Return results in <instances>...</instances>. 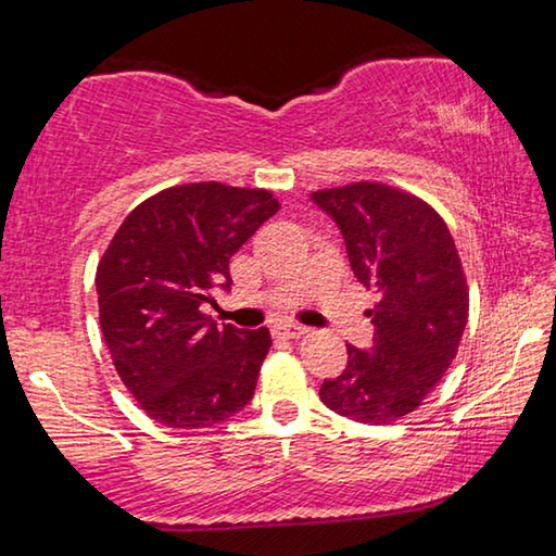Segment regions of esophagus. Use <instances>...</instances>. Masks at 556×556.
Returning <instances> with one entry per match:
<instances>
[{
  "instance_id": "34e87169",
  "label": "esophagus",
  "mask_w": 556,
  "mask_h": 556,
  "mask_svg": "<svg viewBox=\"0 0 556 556\" xmlns=\"http://www.w3.org/2000/svg\"><path fill=\"white\" fill-rule=\"evenodd\" d=\"M306 331H308V328L301 326V324H281V326L275 328V333L279 338H301Z\"/></svg>"
}]
</instances>
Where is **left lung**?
Segmentation results:
<instances>
[{"label":"left lung","mask_w":556,"mask_h":556,"mask_svg":"<svg viewBox=\"0 0 556 556\" xmlns=\"http://www.w3.org/2000/svg\"><path fill=\"white\" fill-rule=\"evenodd\" d=\"M343 232L353 275L378 301L372 348L348 345L345 370L321 402L363 425L407 417L444 378L468 321V285L454 238L419 195L380 181L312 193Z\"/></svg>","instance_id":"1"}]
</instances>
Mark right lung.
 <instances>
[{"label": "right lung", "mask_w": 556, "mask_h": 556, "mask_svg": "<svg viewBox=\"0 0 556 556\" xmlns=\"http://www.w3.org/2000/svg\"><path fill=\"white\" fill-rule=\"evenodd\" d=\"M279 201L267 188L199 181L164 188L131 211L98 262L100 328L139 407L172 429H208L255 394L271 348L205 314L230 289V257Z\"/></svg>", "instance_id": "1"}]
</instances>
